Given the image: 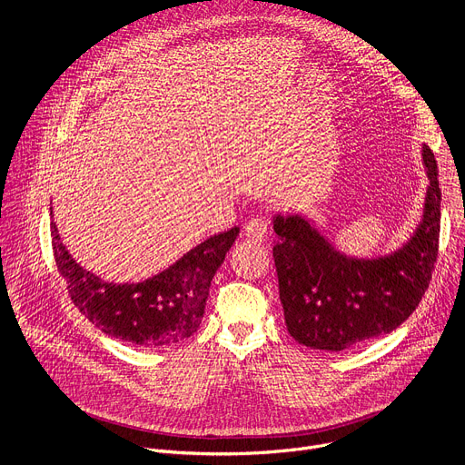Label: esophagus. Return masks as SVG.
<instances>
[{
  "mask_svg": "<svg viewBox=\"0 0 465 465\" xmlns=\"http://www.w3.org/2000/svg\"><path fill=\"white\" fill-rule=\"evenodd\" d=\"M242 233L252 242H257V244L264 242V241H267V235H269V219L264 217V215L253 217L252 221H248L244 224Z\"/></svg>",
  "mask_w": 465,
  "mask_h": 465,
  "instance_id": "obj_1",
  "label": "esophagus"
}]
</instances>
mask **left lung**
Listing matches in <instances>:
<instances>
[{
  "mask_svg": "<svg viewBox=\"0 0 465 465\" xmlns=\"http://www.w3.org/2000/svg\"><path fill=\"white\" fill-rule=\"evenodd\" d=\"M429 187L414 235L381 257H351L309 219L276 215L274 264L291 337L312 350L342 351L400 327L429 289L440 241L438 165L423 145Z\"/></svg>",
  "mask_w": 465,
  "mask_h": 465,
  "instance_id": "1",
  "label": "left lung"
}]
</instances>
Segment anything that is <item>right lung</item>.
Segmentation results:
<instances>
[{"mask_svg":"<svg viewBox=\"0 0 465 465\" xmlns=\"http://www.w3.org/2000/svg\"><path fill=\"white\" fill-rule=\"evenodd\" d=\"M237 235V226L217 233L163 272L140 283L115 285L77 264L51 223L56 269L75 307L104 335L145 348H165L194 333L204 316L212 280Z\"/></svg>","mask_w":465,"mask_h":465,"instance_id":"add662e5","label":"right lung"}]
</instances>
